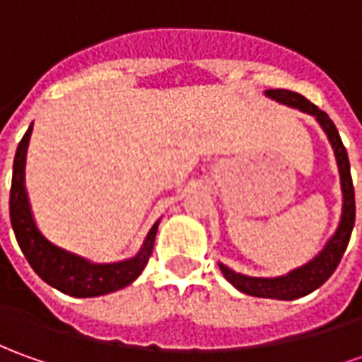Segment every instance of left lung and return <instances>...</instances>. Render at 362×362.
Returning a JSON list of instances; mask_svg holds the SVG:
<instances>
[{"label":"left lung","mask_w":362,"mask_h":362,"mask_svg":"<svg viewBox=\"0 0 362 362\" xmlns=\"http://www.w3.org/2000/svg\"><path fill=\"white\" fill-rule=\"evenodd\" d=\"M265 97L274 98L281 105H287L291 109H299L301 112L315 117L317 122L321 124V129L325 130L327 139H329L333 152H335L339 176H341V190H343L341 222L337 226L335 233L331 235V240L325 243V247L317 253L309 264L301 265L289 274L279 275V277H252V275L238 274V272L230 269L228 265H218L222 269L223 277L235 289H240L242 293L253 295V297H265V299L293 301V299L309 295L311 291H315L317 287L325 284L341 262L346 245H349V240H351L353 226H355V188H353L351 164H349L346 150L343 146V140L339 136V130L333 124V120L329 119V115L317 109L315 105L311 100H307L303 95L287 90V88H269V90H265Z\"/></svg>","instance_id":"obj_1"}]
</instances>
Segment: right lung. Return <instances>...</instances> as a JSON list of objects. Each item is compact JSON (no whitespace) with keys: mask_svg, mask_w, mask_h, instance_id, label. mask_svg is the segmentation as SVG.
Segmentation results:
<instances>
[{"mask_svg":"<svg viewBox=\"0 0 362 362\" xmlns=\"http://www.w3.org/2000/svg\"><path fill=\"white\" fill-rule=\"evenodd\" d=\"M31 130H33V122L17 146L11 192H9V218L17 243L29 265L45 284L73 297H98L130 285L148 264L160 220L150 228L148 235L144 238V243L134 257L115 264H93L77 253H71L49 242L39 232L33 220L25 190V156Z\"/></svg>","mask_w":362,"mask_h":362,"instance_id":"right-lung-1","label":"right lung"}]
</instances>
